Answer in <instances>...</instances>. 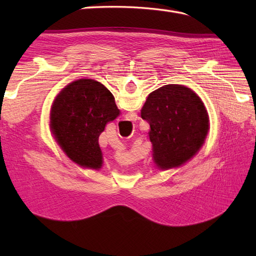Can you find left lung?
<instances>
[{
	"label": "left lung",
	"mask_w": 256,
	"mask_h": 256,
	"mask_svg": "<svg viewBox=\"0 0 256 256\" xmlns=\"http://www.w3.org/2000/svg\"><path fill=\"white\" fill-rule=\"evenodd\" d=\"M140 116L150 126L153 160L162 170L179 167L192 158L209 131L204 102L182 84H166L150 92Z\"/></svg>",
	"instance_id": "1"
}]
</instances>
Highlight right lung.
<instances>
[{"instance_id":"obj_1","label":"right lung","mask_w":256,"mask_h":256,"mask_svg":"<svg viewBox=\"0 0 256 256\" xmlns=\"http://www.w3.org/2000/svg\"><path fill=\"white\" fill-rule=\"evenodd\" d=\"M120 114L114 96L94 79H79L59 92L50 110V131L70 160L99 170L103 158L99 136Z\"/></svg>"}]
</instances>
